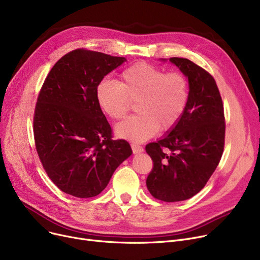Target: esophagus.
<instances>
[{
    "label": "esophagus",
    "instance_id": "34e87169",
    "mask_svg": "<svg viewBox=\"0 0 260 260\" xmlns=\"http://www.w3.org/2000/svg\"><path fill=\"white\" fill-rule=\"evenodd\" d=\"M131 146H132V149H133V153H134V154H138V153H142V152H143V147L140 146V145H138V144L132 143Z\"/></svg>",
    "mask_w": 260,
    "mask_h": 260
}]
</instances>
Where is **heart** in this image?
Returning <instances> with one entry per match:
<instances>
[{
    "instance_id": "1",
    "label": "heart",
    "mask_w": 260,
    "mask_h": 260,
    "mask_svg": "<svg viewBox=\"0 0 260 260\" xmlns=\"http://www.w3.org/2000/svg\"><path fill=\"white\" fill-rule=\"evenodd\" d=\"M189 99L187 78L180 72L166 73L146 63L135 64L120 74L119 81L103 79L95 87L101 111L113 120L127 113L129 101H137L138 114L115 127L119 138L144 141L159 131H170L181 120Z\"/></svg>"
}]
</instances>
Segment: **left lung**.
I'll list each match as a JSON object with an SVG mask.
<instances>
[{
	"label": "left lung",
	"mask_w": 260,
	"mask_h": 260,
	"mask_svg": "<svg viewBox=\"0 0 260 260\" xmlns=\"http://www.w3.org/2000/svg\"><path fill=\"white\" fill-rule=\"evenodd\" d=\"M187 78V107L175 127L145 151L153 160L146 186L156 199L177 202L192 198L219 165L224 147L222 99L214 78L184 58H170Z\"/></svg>",
	"instance_id": "1"
}]
</instances>
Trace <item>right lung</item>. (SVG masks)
<instances>
[{"label": "right lung", "mask_w": 260, "mask_h": 260, "mask_svg": "<svg viewBox=\"0 0 260 260\" xmlns=\"http://www.w3.org/2000/svg\"><path fill=\"white\" fill-rule=\"evenodd\" d=\"M125 61L73 50L53 65L40 90L34 116L36 148L50 180L68 195H99L133 153L127 141L112 139V127L95 100L99 82Z\"/></svg>", "instance_id": "1"}]
</instances>
